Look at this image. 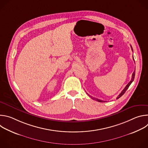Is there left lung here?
Wrapping results in <instances>:
<instances>
[{
	"label": "left lung",
	"instance_id": "obj_1",
	"mask_svg": "<svg viewBox=\"0 0 148 148\" xmlns=\"http://www.w3.org/2000/svg\"><path fill=\"white\" fill-rule=\"evenodd\" d=\"M131 48H132V46H131ZM132 50L133 51V50H132ZM133 60H134V56H133ZM135 71H134V73H133V74H132V78H131V80L130 81V82L127 84V85H126V86L125 87V88L122 91V92L120 93V94L118 96V97L116 98V99H118V98H119L121 96H122L123 94H124V93L126 92V91L128 90V88H129V87L130 86V85L131 84V83L133 82V81L134 80V78H135ZM92 99H95V101H98V102H105V101H102V100H101V99H97V98H92Z\"/></svg>",
	"mask_w": 148,
	"mask_h": 148
}]
</instances>
